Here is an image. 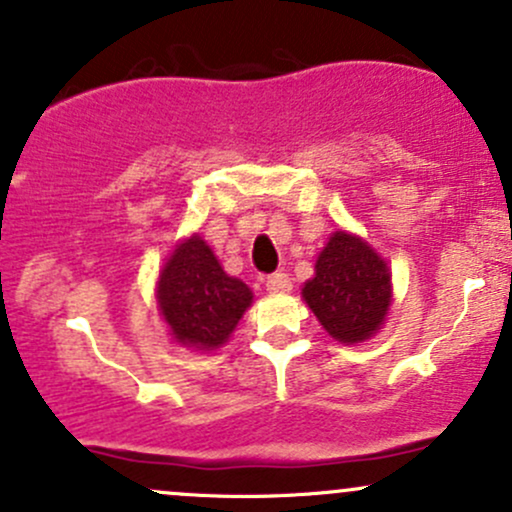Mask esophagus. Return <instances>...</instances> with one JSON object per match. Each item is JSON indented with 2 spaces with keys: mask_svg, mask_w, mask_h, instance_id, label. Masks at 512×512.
<instances>
[{
  "mask_svg": "<svg viewBox=\"0 0 512 512\" xmlns=\"http://www.w3.org/2000/svg\"><path fill=\"white\" fill-rule=\"evenodd\" d=\"M292 289V279H289V274L284 272H274L267 277V292L272 294H284Z\"/></svg>",
  "mask_w": 512,
  "mask_h": 512,
  "instance_id": "obj_1",
  "label": "esophagus"
}]
</instances>
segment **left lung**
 Masks as SVG:
<instances>
[{"mask_svg":"<svg viewBox=\"0 0 512 512\" xmlns=\"http://www.w3.org/2000/svg\"><path fill=\"white\" fill-rule=\"evenodd\" d=\"M301 294L321 326L351 346L373 336L385 321L392 297L390 270L368 242L336 230Z\"/></svg>","mask_w":512,"mask_h":512,"instance_id":"left-lung-1","label":"left lung"}]
</instances>
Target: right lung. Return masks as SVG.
Wrapping results in <instances>:
<instances>
[{"label":"right lung","mask_w":512,"mask_h":512,"mask_svg":"<svg viewBox=\"0 0 512 512\" xmlns=\"http://www.w3.org/2000/svg\"><path fill=\"white\" fill-rule=\"evenodd\" d=\"M159 309L179 343L213 351L228 341L252 292L228 277L213 250L198 235L181 242L159 274Z\"/></svg>","instance_id":"right-lung-1"}]
</instances>
